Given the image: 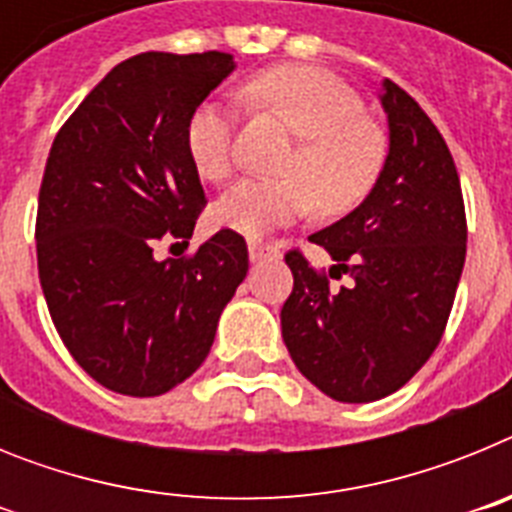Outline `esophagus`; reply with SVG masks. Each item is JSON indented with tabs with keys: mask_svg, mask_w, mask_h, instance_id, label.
<instances>
[{
	"mask_svg": "<svg viewBox=\"0 0 512 512\" xmlns=\"http://www.w3.org/2000/svg\"><path fill=\"white\" fill-rule=\"evenodd\" d=\"M248 256H251V261L277 259L279 248L271 246V243H264V241H248Z\"/></svg>",
	"mask_w": 512,
	"mask_h": 512,
	"instance_id": "1",
	"label": "esophagus"
}]
</instances>
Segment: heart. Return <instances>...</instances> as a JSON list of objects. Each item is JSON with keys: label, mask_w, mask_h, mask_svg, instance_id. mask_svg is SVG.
<instances>
[{"label": "heart", "mask_w": 512, "mask_h": 512, "mask_svg": "<svg viewBox=\"0 0 512 512\" xmlns=\"http://www.w3.org/2000/svg\"><path fill=\"white\" fill-rule=\"evenodd\" d=\"M243 97L282 117L300 135L282 164L287 176H246L212 205L217 228L261 235L305 215H346L372 194L384 169V138L364 117V99L336 74L312 66H271L246 81ZM184 148L207 182L235 166V112L205 99L189 112Z\"/></svg>", "instance_id": "b5f03b06"}]
</instances>
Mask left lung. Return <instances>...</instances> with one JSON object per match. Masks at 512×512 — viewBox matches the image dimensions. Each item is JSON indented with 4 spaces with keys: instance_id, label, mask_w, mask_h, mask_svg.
<instances>
[{
    "instance_id": "1",
    "label": "left lung",
    "mask_w": 512,
    "mask_h": 512,
    "mask_svg": "<svg viewBox=\"0 0 512 512\" xmlns=\"http://www.w3.org/2000/svg\"><path fill=\"white\" fill-rule=\"evenodd\" d=\"M390 153L372 194L310 235L333 259L284 253L295 287L282 336L302 374L338 402L392 395L431 359L467 256V212L449 146L420 104L382 81ZM330 278H346L333 288Z\"/></svg>"
}]
</instances>
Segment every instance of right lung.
<instances>
[{"instance_id":"right-lung-1","label":"right lung","mask_w":512,"mask_h":512,"mask_svg":"<svg viewBox=\"0 0 512 512\" xmlns=\"http://www.w3.org/2000/svg\"><path fill=\"white\" fill-rule=\"evenodd\" d=\"M233 66L220 51L117 63L45 161L35 246L48 312L76 364L120 395L156 397L192 377L246 279V241L228 228L182 259L153 256L164 241L189 246L205 210L184 125Z\"/></svg>"}]
</instances>
